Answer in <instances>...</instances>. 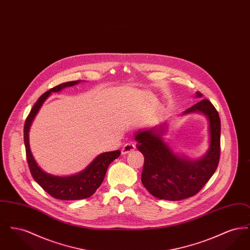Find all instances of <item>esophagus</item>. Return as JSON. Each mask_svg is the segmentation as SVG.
I'll return each mask as SVG.
<instances>
[{
	"instance_id": "esophagus-1",
	"label": "esophagus",
	"mask_w": 250,
	"mask_h": 250,
	"mask_svg": "<svg viewBox=\"0 0 250 250\" xmlns=\"http://www.w3.org/2000/svg\"><path fill=\"white\" fill-rule=\"evenodd\" d=\"M135 149H136V146H135L134 143H125V144L124 145V147L122 148V154H123V155H126V154L130 153L132 151H134Z\"/></svg>"
}]
</instances>
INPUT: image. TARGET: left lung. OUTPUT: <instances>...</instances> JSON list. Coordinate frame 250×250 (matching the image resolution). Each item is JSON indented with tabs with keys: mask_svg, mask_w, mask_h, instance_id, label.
Wrapping results in <instances>:
<instances>
[{
	"mask_svg": "<svg viewBox=\"0 0 250 250\" xmlns=\"http://www.w3.org/2000/svg\"><path fill=\"white\" fill-rule=\"evenodd\" d=\"M200 92L196 97H202ZM202 112L209 121L210 145L198 160L175 155L162 138L166 128L160 125L135 134L137 148L144 156L142 182L150 194L161 200L181 201L196 195L218 166L220 157V119L214 105L202 99L183 114Z\"/></svg>",
	"mask_w": 250,
	"mask_h": 250,
	"instance_id": "8db88e82",
	"label": "left lung"
}]
</instances>
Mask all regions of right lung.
<instances>
[{"label":"right lung","mask_w":250,"mask_h":250,"mask_svg":"<svg viewBox=\"0 0 250 250\" xmlns=\"http://www.w3.org/2000/svg\"><path fill=\"white\" fill-rule=\"evenodd\" d=\"M80 83L81 81H74L59 84L58 86H55L44 93L36 101L31 112L26 118L24 125V143L26 149V157L33 178L51 197L62 201H76L91 197L101 186L109 164L114 159L119 157L121 154L119 150H117L97 155L92 161V163L86 167V168L82 172L66 177L48 174L37 165L32 155L29 144V130L33 120L35 119L42 104L52 92H60L65 87H71Z\"/></svg>","instance_id":"add662e5"}]
</instances>
